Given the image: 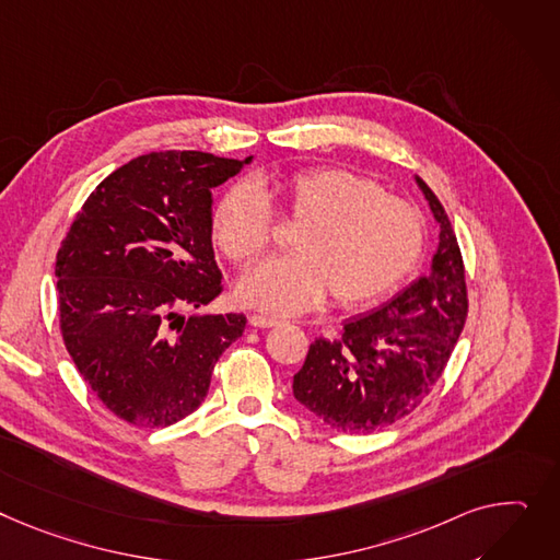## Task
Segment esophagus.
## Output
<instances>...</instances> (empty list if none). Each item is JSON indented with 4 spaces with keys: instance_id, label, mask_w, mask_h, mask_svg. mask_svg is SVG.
<instances>
[{
    "instance_id": "esophagus-1",
    "label": "esophagus",
    "mask_w": 560,
    "mask_h": 560,
    "mask_svg": "<svg viewBox=\"0 0 560 560\" xmlns=\"http://www.w3.org/2000/svg\"><path fill=\"white\" fill-rule=\"evenodd\" d=\"M249 324L254 326V328H272V326H277L279 324V319H275V317H266V315H249Z\"/></svg>"
}]
</instances>
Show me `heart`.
<instances>
[{
	"mask_svg": "<svg viewBox=\"0 0 560 560\" xmlns=\"http://www.w3.org/2000/svg\"><path fill=\"white\" fill-rule=\"evenodd\" d=\"M290 213L302 222L296 256L254 266L238 281L247 306L296 315L330 292L340 306H360L394 290L421 256L423 222L415 207L387 196L378 184L340 168L296 173L285 184ZM275 215L266 194L238 182L213 213L215 245L234 260H249L272 241Z\"/></svg>",
	"mask_w": 560,
	"mask_h": 560,
	"instance_id": "obj_1",
	"label": "heart"
}]
</instances>
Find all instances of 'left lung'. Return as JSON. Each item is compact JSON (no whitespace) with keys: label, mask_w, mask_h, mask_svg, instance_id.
<instances>
[{"label":"left lung","mask_w":560,"mask_h":560,"mask_svg":"<svg viewBox=\"0 0 560 560\" xmlns=\"http://www.w3.org/2000/svg\"><path fill=\"white\" fill-rule=\"evenodd\" d=\"M439 225L425 277L392 302L345 322L340 340L317 338L292 394L326 425L366 434L402 419L432 392L468 313L464 260L439 198L415 175Z\"/></svg>","instance_id":"left-lung-1"}]
</instances>
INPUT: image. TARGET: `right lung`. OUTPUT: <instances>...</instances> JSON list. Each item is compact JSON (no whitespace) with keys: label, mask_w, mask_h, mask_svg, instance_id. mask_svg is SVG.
I'll use <instances>...</instances> for the list:
<instances>
[{"label":"right lung","mask_w":560,"mask_h":560,"mask_svg":"<svg viewBox=\"0 0 560 560\" xmlns=\"http://www.w3.org/2000/svg\"><path fill=\"white\" fill-rule=\"evenodd\" d=\"M198 151L148 153L109 173L56 258L65 347L112 415L137 428L189 417L243 315L194 313L220 292L213 189L252 164Z\"/></svg>","instance_id":"add662e5"}]
</instances>
